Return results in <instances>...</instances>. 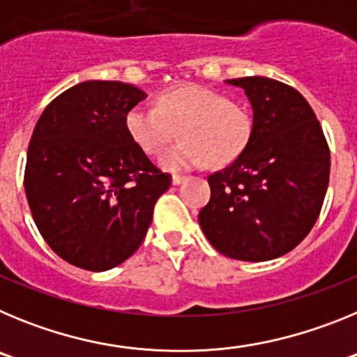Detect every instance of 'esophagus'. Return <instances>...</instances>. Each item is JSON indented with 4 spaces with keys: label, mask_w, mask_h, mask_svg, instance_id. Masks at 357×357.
Wrapping results in <instances>:
<instances>
[{
    "label": "esophagus",
    "mask_w": 357,
    "mask_h": 357,
    "mask_svg": "<svg viewBox=\"0 0 357 357\" xmlns=\"http://www.w3.org/2000/svg\"><path fill=\"white\" fill-rule=\"evenodd\" d=\"M184 181H185V176H184V175H173V178H172L173 185L182 184V182H184Z\"/></svg>",
    "instance_id": "34e87169"
}]
</instances>
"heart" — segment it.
I'll return each mask as SVG.
<instances>
[{
  "mask_svg": "<svg viewBox=\"0 0 357 357\" xmlns=\"http://www.w3.org/2000/svg\"><path fill=\"white\" fill-rule=\"evenodd\" d=\"M176 127L184 141L160 157V166L185 172L209 160L218 166L234 160L250 141L252 118L243 105L200 84L169 87L155 107L135 105L125 116L127 134L148 155L168 146Z\"/></svg>",
  "mask_w": 357,
  "mask_h": 357,
  "instance_id": "obj_1",
  "label": "heart"
}]
</instances>
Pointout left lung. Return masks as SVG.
<instances>
[{
  "label": "left lung",
  "mask_w": 357,
  "mask_h": 357,
  "mask_svg": "<svg viewBox=\"0 0 357 357\" xmlns=\"http://www.w3.org/2000/svg\"><path fill=\"white\" fill-rule=\"evenodd\" d=\"M241 87L254 110L247 148L209 175L211 200L198 214L220 254L268 261L288 254L317 223L331 151L313 109L291 85L266 77L227 80Z\"/></svg>",
  "instance_id": "obj_1"
}]
</instances>
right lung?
<instances>
[{
  "label": "right lung",
  "mask_w": 357,
  "mask_h": 357,
  "mask_svg": "<svg viewBox=\"0 0 357 357\" xmlns=\"http://www.w3.org/2000/svg\"><path fill=\"white\" fill-rule=\"evenodd\" d=\"M144 98L123 82H82L59 94L33 128L28 206L44 241L69 264L105 272L127 261L172 185L125 128Z\"/></svg>",
  "instance_id": "obj_1"
}]
</instances>
